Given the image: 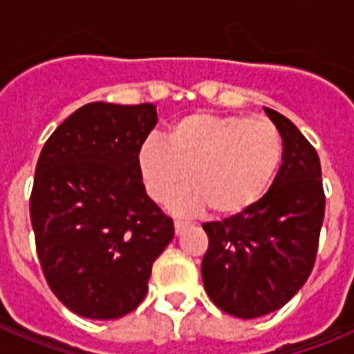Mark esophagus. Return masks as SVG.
<instances>
[{
  "label": "esophagus",
  "instance_id": "34e87169",
  "mask_svg": "<svg viewBox=\"0 0 354 354\" xmlns=\"http://www.w3.org/2000/svg\"><path fill=\"white\" fill-rule=\"evenodd\" d=\"M191 226V222H185V221H174V230H176V235H182L187 227Z\"/></svg>",
  "mask_w": 354,
  "mask_h": 354
}]
</instances>
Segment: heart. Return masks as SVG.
<instances>
[{
	"label": "heart",
	"instance_id": "1",
	"mask_svg": "<svg viewBox=\"0 0 354 354\" xmlns=\"http://www.w3.org/2000/svg\"><path fill=\"white\" fill-rule=\"evenodd\" d=\"M283 145L277 130L263 119L213 112L183 115L169 127L167 143L149 138L138 150V169L156 202L171 200V209L193 215L209 207L230 218L246 213L263 198L279 169Z\"/></svg>",
	"mask_w": 354,
	"mask_h": 354
}]
</instances>
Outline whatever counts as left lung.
Segmentation results:
<instances>
[{
    "label": "left lung",
    "mask_w": 354,
    "mask_h": 354,
    "mask_svg": "<svg viewBox=\"0 0 354 354\" xmlns=\"http://www.w3.org/2000/svg\"><path fill=\"white\" fill-rule=\"evenodd\" d=\"M264 113L283 139L274 182L246 213L204 224L205 292L221 310L242 319L274 313L305 285L325 215L318 152L290 119L270 108Z\"/></svg>",
    "instance_id": "left-lung-1"
}]
</instances>
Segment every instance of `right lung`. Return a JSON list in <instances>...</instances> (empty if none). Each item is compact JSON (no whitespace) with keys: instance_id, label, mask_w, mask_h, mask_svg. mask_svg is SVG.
<instances>
[{"instance_id":"add662e5","label":"right lung","mask_w":354,"mask_h":354,"mask_svg":"<svg viewBox=\"0 0 354 354\" xmlns=\"http://www.w3.org/2000/svg\"><path fill=\"white\" fill-rule=\"evenodd\" d=\"M156 122L154 104L90 102L51 133L36 163V252L53 294L82 318L118 319L138 307L174 236L138 169Z\"/></svg>"}]
</instances>
